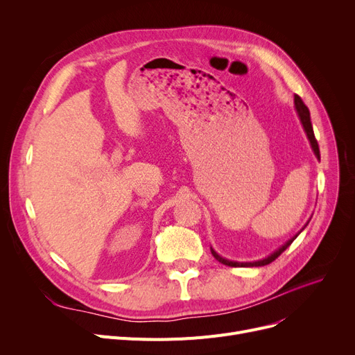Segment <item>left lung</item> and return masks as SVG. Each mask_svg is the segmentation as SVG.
Here are the masks:
<instances>
[{"label": "left lung", "instance_id": "8db88e82", "mask_svg": "<svg viewBox=\"0 0 355 355\" xmlns=\"http://www.w3.org/2000/svg\"><path fill=\"white\" fill-rule=\"evenodd\" d=\"M295 109H296V112H297V115H300V119H301V122H302V126H304V129H305V132H306V137H308V139H309V144H311V146H312V151H313V154H315V157L316 158H321L320 157V146H318V142H316V139H315V135H313V129H312V123H311V116H309V109L306 107V105L302 102V99L297 96V95H295ZM306 226V225H305ZM304 230V229H302ZM301 230V232H302ZM300 232V233H301ZM297 233V234H300ZM297 234L296 236H293L291 240H288L286 243L282 246V248H279L276 252H273L270 256H268V257H265V259H262V260H257V262H246V263H240V262H233V260H227V259H225V257H221L218 253H216V250L214 249H211V254L218 260L220 263H223V265H226V266H232V268H253V266H265V265H269V263H272L275 259H277L279 256H281L289 246H291V243L292 241L297 237Z\"/></svg>", "mask_w": 355, "mask_h": 355}]
</instances>
